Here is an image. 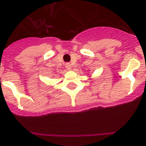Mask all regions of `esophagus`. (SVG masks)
<instances>
[{
    "instance_id": "esophagus-1",
    "label": "esophagus",
    "mask_w": 146,
    "mask_h": 146,
    "mask_svg": "<svg viewBox=\"0 0 146 146\" xmlns=\"http://www.w3.org/2000/svg\"><path fill=\"white\" fill-rule=\"evenodd\" d=\"M65 67L66 68V69H68V70H70V69H71V64H69V63H68V64H66Z\"/></svg>"
}]
</instances>
